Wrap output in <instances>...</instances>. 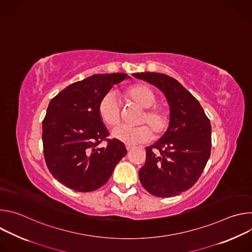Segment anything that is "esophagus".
Wrapping results in <instances>:
<instances>
[{
	"label": "esophagus",
	"mask_w": 252,
	"mask_h": 252,
	"mask_svg": "<svg viewBox=\"0 0 252 252\" xmlns=\"http://www.w3.org/2000/svg\"><path fill=\"white\" fill-rule=\"evenodd\" d=\"M126 151H127V152H129V151H131L133 148H132L131 146H126Z\"/></svg>",
	"instance_id": "obj_1"
}]
</instances>
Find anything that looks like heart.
<instances>
[{
  "label": "heart",
  "instance_id": "heart-1",
  "mask_svg": "<svg viewBox=\"0 0 252 252\" xmlns=\"http://www.w3.org/2000/svg\"><path fill=\"white\" fill-rule=\"evenodd\" d=\"M124 95L129 102L146 109L140 124H149L156 135H160L167 129L170 123V116L165 107L156 104L157 96L149 86L143 84L132 85L125 90ZM97 112L101 122L106 126H115L121 122L122 107L114 93H107L100 98ZM148 126L143 125L131 127L122 125L113 130L112 135L127 146L138 145L148 141L152 137L151 127Z\"/></svg>",
  "mask_w": 252,
  "mask_h": 252
}]
</instances>
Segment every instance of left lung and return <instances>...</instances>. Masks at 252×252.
Listing matches in <instances>:
<instances>
[{"instance_id": "1", "label": "left lung", "mask_w": 252, "mask_h": 252, "mask_svg": "<svg viewBox=\"0 0 252 252\" xmlns=\"http://www.w3.org/2000/svg\"><path fill=\"white\" fill-rule=\"evenodd\" d=\"M133 76L161 90L170 107L167 130L146 149V163L138 171L139 181L155 196L178 195L194 186L210 157L209 119L198 100L175 79L149 71Z\"/></svg>"}]
</instances>
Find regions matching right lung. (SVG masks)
<instances>
[{
  "instance_id": "add662e5",
  "label": "right lung",
  "mask_w": 252,
  "mask_h": 252,
  "mask_svg": "<svg viewBox=\"0 0 252 252\" xmlns=\"http://www.w3.org/2000/svg\"><path fill=\"white\" fill-rule=\"evenodd\" d=\"M126 74L94 75L74 83L50 101L43 121V147L47 166L66 188L94 191L109 181L126 155L123 142L110 139L98 116L100 98ZM105 147H99L102 141Z\"/></svg>"
}]
</instances>
